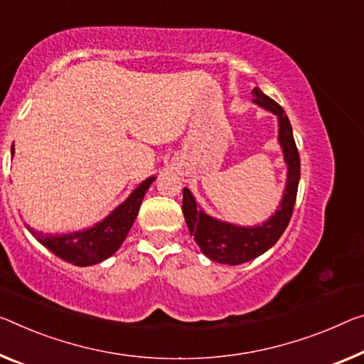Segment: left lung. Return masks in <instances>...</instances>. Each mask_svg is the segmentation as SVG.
Segmentation results:
<instances>
[{
	"label": "left lung",
	"instance_id": "left-lung-1",
	"mask_svg": "<svg viewBox=\"0 0 364 364\" xmlns=\"http://www.w3.org/2000/svg\"><path fill=\"white\" fill-rule=\"evenodd\" d=\"M252 96L254 102L277 114L279 122L278 138L283 148L284 161L288 164V182L277 213L262 226L239 228L229 225V223L216 221L205 215L203 211L197 208V201L192 197L190 190L183 188L182 213L186 218L190 234L198 244L201 252L210 260L228 265H240L244 262L254 260L255 257L267 252L282 237L289 220H291L301 176L299 153L293 138V128L282 105L265 96L259 87L252 89Z\"/></svg>",
	"mask_w": 364,
	"mask_h": 364
}]
</instances>
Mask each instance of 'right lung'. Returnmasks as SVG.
I'll return each instance as SVG.
<instances>
[{
	"label": "right lung",
	"mask_w": 364,
	"mask_h": 364,
	"mask_svg": "<svg viewBox=\"0 0 364 364\" xmlns=\"http://www.w3.org/2000/svg\"><path fill=\"white\" fill-rule=\"evenodd\" d=\"M11 153H13V149H11ZM153 181L154 177H149L143 183H139V187L119 208L112 211L102 223L91 229H86V231L65 234V236H48V234L33 231L31 228L27 229L38 242L46 245L50 252H53L71 265L87 267L99 264L119 250L128 231H130L133 221H135L144 193Z\"/></svg>",
	"instance_id": "obj_1"
}]
</instances>
